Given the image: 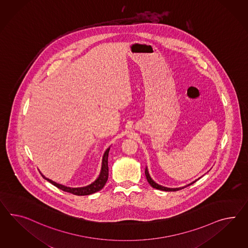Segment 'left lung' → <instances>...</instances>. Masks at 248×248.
I'll return each mask as SVG.
<instances>
[{
  "instance_id": "1",
  "label": "left lung",
  "mask_w": 248,
  "mask_h": 248,
  "mask_svg": "<svg viewBox=\"0 0 248 248\" xmlns=\"http://www.w3.org/2000/svg\"><path fill=\"white\" fill-rule=\"evenodd\" d=\"M145 174H146V180H147V182H148V184H150L151 186H152L153 188H155V189H157V190H161V191H179V190H182V189H184L185 187H187V186H189V185H191L192 184H194L197 180H195L194 182H192L190 184H188V185H186V186H184V187H180V188H167V187H164V186H162V185H159V184H156V183H155L154 181L152 180V178L150 177V175H149V173H148V171H147V168H146V170H145ZM200 179V178H199ZM198 179V180H199Z\"/></svg>"
}]
</instances>
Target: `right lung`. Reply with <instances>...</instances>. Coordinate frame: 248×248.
I'll return each mask as SVG.
<instances>
[{
  "instance_id": "right-lung-1",
  "label": "right lung",
  "mask_w": 248,
  "mask_h": 248,
  "mask_svg": "<svg viewBox=\"0 0 248 248\" xmlns=\"http://www.w3.org/2000/svg\"><path fill=\"white\" fill-rule=\"evenodd\" d=\"M109 148H107V150L104 153L103 157H102V169H101V172L99 177L96 179L95 181L93 184L84 186V187H80V188H71V187H66L62 184H57L55 182H53L50 179L45 177L44 175L41 173L42 177L46 179V181H48L50 184L55 185L58 189L62 190V191H66V192H70L72 194L75 195H78V196H83V195H89V194H93L94 192L101 191L102 188L104 187V185L106 184L107 180H108V155Z\"/></svg>"
}]
</instances>
